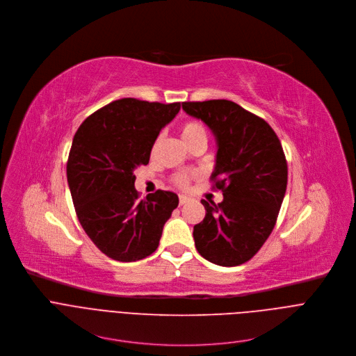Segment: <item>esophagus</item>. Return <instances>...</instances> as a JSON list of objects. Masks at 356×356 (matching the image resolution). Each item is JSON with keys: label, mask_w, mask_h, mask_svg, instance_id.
I'll list each match as a JSON object with an SVG mask.
<instances>
[{"label": "esophagus", "mask_w": 356, "mask_h": 356, "mask_svg": "<svg viewBox=\"0 0 356 356\" xmlns=\"http://www.w3.org/2000/svg\"><path fill=\"white\" fill-rule=\"evenodd\" d=\"M191 199L188 197V196H184V195H179V206H184V204H186L188 202H189Z\"/></svg>", "instance_id": "obj_1"}]
</instances>
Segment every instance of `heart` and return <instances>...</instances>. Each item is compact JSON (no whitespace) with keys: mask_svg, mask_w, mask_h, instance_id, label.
Returning <instances> with one entry per match:
<instances>
[{"mask_svg":"<svg viewBox=\"0 0 356 356\" xmlns=\"http://www.w3.org/2000/svg\"><path fill=\"white\" fill-rule=\"evenodd\" d=\"M179 134L184 140V143L191 147L192 145H195L196 141H200V140H206L207 138V131H206V127L202 122L199 120H186L185 123L181 124L179 127ZM160 138L156 140L154 143V149L156 146L159 145ZM196 174H178L175 178H174V184L181 188V189H186L192 181V178H195Z\"/></svg>","mask_w":356,"mask_h":356,"instance_id":"obj_1","label":"heart"}]
</instances>
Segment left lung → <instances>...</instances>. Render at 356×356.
Segmentation results:
<instances>
[{"mask_svg": "<svg viewBox=\"0 0 356 356\" xmlns=\"http://www.w3.org/2000/svg\"><path fill=\"white\" fill-rule=\"evenodd\" d=\"M218 138L211 188L222 203L200 200L204 219L195 225L197 252L220 266L250 261L272 233L288 185V163L273 129L233 101L184 102Z\"/></svg>", "mask_w": 356, "mask_h": 356, "instance_id": "1", "label": "left lung"}]
</instances>
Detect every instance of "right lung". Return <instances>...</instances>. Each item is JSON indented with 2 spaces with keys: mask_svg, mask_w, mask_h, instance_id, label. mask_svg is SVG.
<instances>
[{
  "mask_svg": "<svg viewBox=\"0 0 356 356\" xmlns=\"http://www.w3.org/2000/svg\"><path fill=\"white\" fill-rule=\"evenodd\" d=\"M181 102L122 98L90 115L74 134L67 181L77 218L106 257L133 262L152 255L178 196L156 191L141 199L134 168L147 165L161 129Z\"/></svg>",
  "mask_w": 356,
  "mask_h": 356,
  "instance_id": "add662e5",
  "label": "right lung"
}]
</instances>
